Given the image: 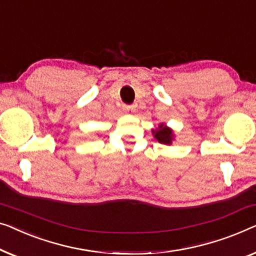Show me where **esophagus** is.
Wrapping results in <instances>:
<instances>
[{
	"label": "esophagus",
	"instance_id": "34e87169",
	"mask_svg": "<svg viewBox=\"0 0 256 256\" xmlns=\"http://www.w3.org/2000/svg\"><path fill=\"white\" fill-rule=\"evenodd\" d=\"M124 110L126 113L128 114H132L134 112V106H130V105H124Z\"/></svg>",
	"mask_w": 256,
	"mask_h": 256
}]
</instances>
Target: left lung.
I'll return each mask as SVG.
<instances>
[{
  "instance_id": "8db88e82",
  "label": "left lung",
  "mask_w": 256,
  "mask_h": 256,
  "mask_svg": "<svg viewBox=\"0 0 256 256\" xmlns=\"http://www.w3.org/2000/svg\"><path fill=\"white\" fill-rule=\"evenodd\" d=\"M152 134L154 136V138L158 140L159 143L162 144H166V146H171L172 140H173V132L171 128L166 127L164 124H160L158 126V129L156 130H152Z\"/></svg>"
}]
</instances>
